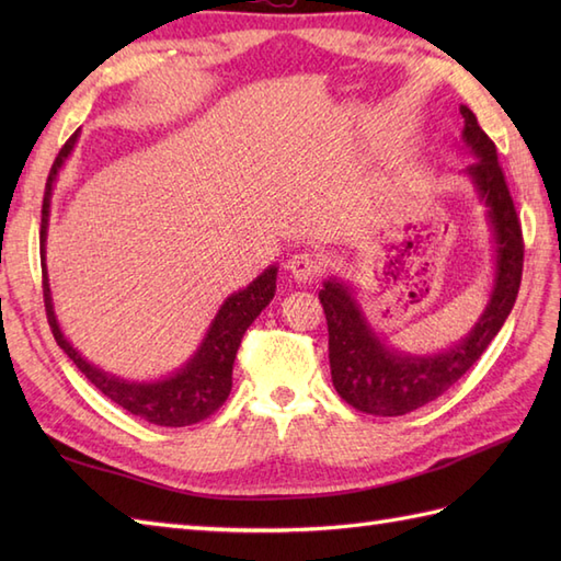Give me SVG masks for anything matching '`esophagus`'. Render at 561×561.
<instances>
[{
  "label": "esophagus",
  "mask_w": 561,
  "mask_h": 561,
  "mask_svg": "<svg viewBox=\"0 0 561 561\" xmlns=\"http://www.w3.org/2000/svg\"><path fill=\"white\" fill-rule=\"evenodd\" d=\"M287 270L291 272V277L296 282H311L316 279L320 272H323V260H320L316 253H296L289 257Z\"/></svg>",
  "instance_id": "34e87169"
}]
</instances>
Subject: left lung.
I'll list each match as a JSON object with an SVG mask.
<instances>
[{"label":"left lung","mask_w":561,"mask_h":561,"mask_svg":"<svg viewBox=\"0 0 561 561\" xmlns=\"http://www.w3.org/2000/svg\"><path fill=\"white\" fill-rule=\"evenodd\" d=\"M460 115L465 117L462 141L478 157L465 173L478 187L494 233L496 274L490 304L468 337L450 350L432 356H412L390 350L376 335L347 284L328 279L318 296L328 320L332 386L344 402L366 414L400 416L444 396L490 347L516 304L523 274L518 214L499 165L494 141L486 137L468 105H460Z\"/></svg>","instance_id":"1"}]
</instances>
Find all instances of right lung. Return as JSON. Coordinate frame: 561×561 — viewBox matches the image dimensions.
<instances>
[{
    "mask_svg": "<svg viewBox=\"0 0 561 561\" xmlns=\"http://www.w3.org/2000/svg\"><path fill=\"white\" fill-rule=\"evenodd\" d=\"M79 129L71 135L65 147L59 149L57 159L47 175L45 195H43V211H41V265H43V299H45V313L47 323L55 335V342L62 347V352L77 364L79 371L87 376L93 386H96L105 398L121 404L129 414L141 416L149 424L157 426H190L209 414L217 412L226 402L231 392V374H233V359L236 352L241 347V340L250 323L260 316L277 291V267H267L257 279L248 284L245 289L231 294L219 308L217 318L211 320L207 330V337L202 340L199 350L195 352L183 368L169 378L151 380V383H135V380L117 378L103 368L89 364L83 356L71 347L62 330L57 325V318L53 311V296L50 284H47V270H45V236H47V219H50V197L53 185L57 181V173L62 163L77 145Z\"/></svg>",
    "mask_w": 561,
    "mask_h": 561,
    "instance_id": "right-lung-1",
    "label": "right lung"
}]
</instances>
